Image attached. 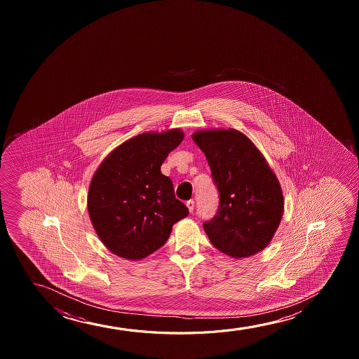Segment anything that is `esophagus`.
Wrapping results in <instances>:
<instances>
[{
    "label": "esophagus",
    "mask_w": 359,
    "mask_h": 359,
    "mask_svg": "<svg viewBox=\"0 0 359 359\" xmlns=\"http://www.w3.org/2000/svg\"><path fill=\"white\" fill-rule=\"evenodd\" d=\"M187 206L190 213H192L194 208H195V201H194V200H189V201L187 202Z\"/></svg>",
    "instance_id": "esophagus-1"
}]
</instances>
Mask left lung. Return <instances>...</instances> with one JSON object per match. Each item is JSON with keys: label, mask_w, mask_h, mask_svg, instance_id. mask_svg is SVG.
Segmentation results:
<instances>
[{"label": "left lung", "mask_w": 359, "mask_h": 359, "mask_svg": "<svg viewBox=\"0 0 359 359\" xmlns=\"http://www.w3.org/2000/svg\"><path fill=\"white\" fill-rule=\"evenodd\" d=\"M192 140L205 153L219 192L216 216L203 223L212 245L234 259L264 250L285 208L280 182L265 157L234 128L200 130Z\"/></svg>", "instance_id": "obj_1"}]
</instances>
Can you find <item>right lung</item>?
Returning <instances> with one entry per match:
<instances>
[{
    "instance_id": "right-lung-1",
    "label": "right lung",
    "mask_w": 359,
    "mask_h": 359,
    "mask_svg": "<svg viewBox=\"0 0 359 359\" xmlns=\"http://www.w3.org/2000/svg\"><path fill=\"white\" fill-rule=\"evenodd\" d=\"M184 133H144L115 148L89 185V218L99 239L115 255L141 260L162 248L177 222L189 215L170 177L161 172Z\"/></svg>"
}]
</instances>
